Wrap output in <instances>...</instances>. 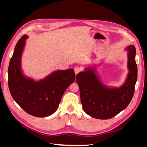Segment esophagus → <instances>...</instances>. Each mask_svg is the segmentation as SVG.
Masks as SVG:
<instances>
[{
    "label": "esophagus",
    "instance_id": "34e87169",
    "mask_svg": "<svg viewBox=\"0 0 147 147\" xmlns=\"http://www.w3.org/2000/svg\"><path fill=\"white\" fill-rule=\"evenodd\" d=\"M74 71H75V74H76V75L77 74H78L82 70V68L80 67H79V66H75V67H74Z\"/></svg>",
    "mask_w": 147,
    "mask_h": 147
}]
</instances>
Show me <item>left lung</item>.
<instances>
[{
    "mask_svg": "<svg viewBox=\"0 0 147 147\" xmlns=\"http://www.w3.org/2000/svg\"><path fill=\"white\" fill-rule=\"evenodd\" d=\"M127 51L129 72L121 87H106L100 82L95 74L96 70L92 68H87L76 76L83 109L91 117L101 119L112 118L125 109L131 101L137 79L136 50L134 46L130 45L127 47Z\"/></svg>",
    "mask_w": 147,
    "mask_h": 147,
    "instance_id": "left-lung-1",
    "label": "left lung"
}]
</instances>
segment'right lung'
I'll use <instances>...</instances> for the list:
<instances>
[{"label":"right lung","instance_id":"add662e5","mask_svg":"<svg viewBox=\"0 0 147 147\" xmlns=\"http://www.w3.org/2000/svg\"><path fill=\"white\" fill-rule=\"evenodd\" d=\"M23 35L16 43L8 69L11 96L26 112L36 117L55 113L67 88L75 79L73 69L57 70L41 80L26 78L21 70V57L27 39Z\"/></svg>","mask_w":147,"mask_h":147}]
</instances>
